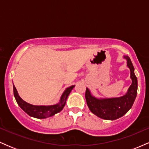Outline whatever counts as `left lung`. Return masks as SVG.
<instances>
[{
  "instance_id": "obj_1",
  "label": "left lung",
  "mask_w": 149,
  "mask_h": 149,
  "mask_svg": "<svg viewBox=\"0 0 149 149\" xmlns=\"http://www.w3.org/2000/svg\"><path fill=\"white\" fill-rule=\"evenodd\" d=\"M127 67L130 70L132 84L125 95L115 98L98 99L92 96L88 88L85 91V99L92 113L104 120L118 119L123 116L132 107L137 94V78L134 74V68L128 56H124Z\"/></svg>"
}]
</instances>
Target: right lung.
<instances>
[{
	"mask_svg": "<svg viewBox=\"0 0 149 149\" xmlns=\"http://www.w3.org/2000/svg\"><path fill=\"white\" fill-rule=\"evenodd\" d=\"M74 87L75 85H72V86L66 88L61 95L59 103L51 106H35L27 103L19 97L14 85H13V91H14L15 100L22 110L24 111L29 116H31V117L39 119H43L54 116V114L60 112L62 110L65 104H66L68 96Z\"/></svg>",
	"mask_w": 149,
	"mask_h": 149,
	"instance_id": "right-lung-1",
	"label": "right lung"
}]
</instances>
